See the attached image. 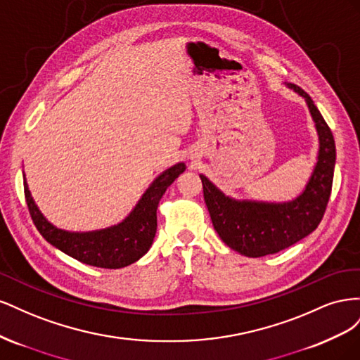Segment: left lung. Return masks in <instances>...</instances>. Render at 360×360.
<instances>
[{"label":"left lung","mask_w":360,"mask_h":360,"mask_svg":"<svg viewBox=\"0 0 360 360\" xmlns=\"http://www.w3.org/2000/svg\"><path fill=\"white\" fill-rule=\"evenodd\" d=\"M307 99L320 136L319 160L307 189L299 198L284 204L234 201L201 177L204 200L214 230L226 246L246 257L276 254L311 234L321 222L332 192L335 168V139L332 130L300 86L288 84Z\"/></svg>","instance_id":"left-lung-1"}]
</instances>
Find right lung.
Here are the masks:
<instances>
[{"instance_id":"obj_1","label":"right lung","mask_w":360,"mask_h":360,"mask_svg":"<svg viewBox=\"0 0 360 360\" xmlns=\"http://www.w3.org/2000/svg\"><path fill=\"white\" fill-rule=\"evenodd\" d=\"M184 169H186L184 163H177L160 174L124 222L102 231L68 233L51 225L32 201L27 181L24 180L25 201L32 222L43 238L52 246L84 264L102 269H120L135 263L150 249L158 228L156 210L159 200Z\"/></svg>"}]
</instances>
